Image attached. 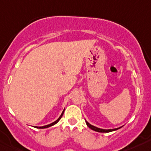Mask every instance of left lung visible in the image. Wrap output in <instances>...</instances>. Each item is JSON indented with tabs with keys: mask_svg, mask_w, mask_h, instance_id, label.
Instances as JSON below:
<instances>
[{
	"mask_svg": "<svg viewBox=\"0 0 151 151\" xmlns=\"http://www.w3.org/2000/svg\"><path fill=\"white\" fill-rule=\"evenodd\" d=\"M85 122H86L87 125L91 129L95 131V132H113V131H116L117 130V129H119L120 128H122V127H119V128H116V129H100V128L96 127V126H94V125H92L91 124L88 122L86 120H85Z\"/></svg>",
	"mask_w": 151,
	"mask_h": 151,
	"instance_id": "left-lung-1",
	"label": "left lung"
}]
</instances>
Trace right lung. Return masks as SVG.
I'll use <instances>...</instances> for the list:
<instances>
[{
    "instance_id": "add662e5",
    "label": "right lung",
    "mask_w": 151,
    "mask_h": 151,
    "mask_svg": "<svg viewBox=\"0 0 151 151\" xmlns=\"http://www.w3.org/2000/svg\"><path fill=\"white\" fill-rule=\"evenodd\" d=\"M64 110H65V109H64L63 111L62 112V113H61V115L60 116L59 118L57 119V120L55 121V122H52V123L49 124V125H44V126H40V127H38V126H35V128H39V129H46V128H49V127H50V126H52V125H55V124H57V122H59V120H60V119H61V117L63 116V113H64Z\"/></svg>"
}]
</instances>
